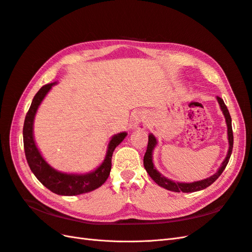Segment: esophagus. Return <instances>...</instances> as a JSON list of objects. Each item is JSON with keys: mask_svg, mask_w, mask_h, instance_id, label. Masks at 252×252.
<instances>
[{"mask_svg": "<svg viewBox=\"0 0 252 252\" xmlns=\"http://www.w3.org/2000/svg\"><path fill=\"white\" fill-rule=\"evenodd\" d=\"M135 125H136V126H137L138 128H146V126H147V121H146L145 119H143V118H139V119L136 120Z\"/></svg>", "mask_w": 252, "mask_h": 252, "instance_id": "obj_1", "label": "esophagus"}]
</instances>
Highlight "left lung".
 I'll return each instance as SVG.
<instances>
[{
	"mask_svg": "<svg viewBox=\"0 0 252 252\" xmlns=\"http://www.w3.org/2000/svg\"><path fill=\"white\" fill-rule=\"evenodd\" d=\"M218 101L220 105V109L225 115L226 118V124L228 126V140H229V150H228V154L226 159L222 162L221 167L219 169V171L215 173L214 175L210 176L209 178H206L204 181H199V182H194V183H190V184H185V183H175L172 182L170 179L166 178L164 176H162L159 172H157L156 169L153 166V161H152V152L153 149L156 146V139L152 134L149 135V142H148V148H147V152L143 156V166H145L147 172L149 173V175L151 176V178L153 181L159 185L162 188L173 191V192H185V193H189V192H195V191H199L206 189L207 187H209L210 185H212L217 179L220 176V174L222 173V171L225 170L227 163L230 159V156H231L232 153V148H233V132H232V126H231V116H230L229 111L227 109V106L220 97H218Z\"/></svg>",
	"mask_w": 252,
	"mask_h": 252,
	"instance_id": "left-lung-1",
	"label": "left lung"
}]
</instances>
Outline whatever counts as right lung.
I'll list each match as a JSON object with an SVG mask.
<instances>
[{"mask_svg": "<svg viewBox=\"0 0 252 252\" xmlns=\"http://www.w3.org/2000/svg\"><path fill=\"white\" fill-rule=\"evenodd\" d=\"M54 84L55 83H50L42 86L37 94L34 95L30 110L26 114L23 126V142L28 166L43 186H45L48 190L59 194V195L71 196L94 191L99 187H101L109 177L112 167L113 152L115 148L125 139L126 133H120L114 136L110 141L104 161L97 170L90 174H65L49 167L35 147L32 136V122L38 106Z\"/></svg>", "mask_w": 252, "mask_h": 252, "instance_id": "add662e5", "label": "right lung"}]
</instances>
